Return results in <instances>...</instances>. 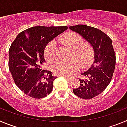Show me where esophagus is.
Instances as JSON below:
<instances>
[{
    "label": "esophagus",
    "mask_w": 127,
    "mask_h": 127,
    "mask_svg": "<svg viewBox=\"0 0 127 127\" xmlns=\"http://www.w3.org/2000/svg\"><path fill=\"white\" fill-rule=\"evenodd\" d=\"M64 77L66 79H67V80H68V81H70V79H71V77H68V76H64Z\"/></svg>",
    "instance_id": "esophagus-1"
}]
</instances>
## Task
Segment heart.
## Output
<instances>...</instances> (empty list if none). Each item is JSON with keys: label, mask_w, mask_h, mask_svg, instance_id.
I'll list each match as a JSON object with an SVG mask.
<instances>
[{"label": "heart", "mask_w": 127, "mask_h": 127, "mask_svg": "<svg viewBox=\"0 0 127 127\" xmlns=\"http://www.w3.org/2000/svg\"><path fill=\"white\" fill-rule=\"evenodd\" d=\"M59 41L62 45L72 50L70 58L76 61L57 63L53 67L55 74L70 76L79 70V64L83 69L92 65L95 59V49L89 42H83L81 35L74 32H68L63 35ZM44 57L48 62L51 64L57 60V46L54 41H51L47 44L44 51Z\"/></svg>", "instance_id": "1"}]
</instances>
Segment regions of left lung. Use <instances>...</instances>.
I'll return each instance as SVG.
<instances>
[{
  "instance_id": "8db88e82",
  "label": "left lung",
  "mask_w": 127,
  "mask_h": 127,
  "mask_svg": "<svg viewBox=\"0 0 127 127\" xmlns=\"http://www.w3.org/2000/svg\"><path fill=\"white\" fill-rule=\"evenodd\" d=\"M92 44L95 49V61L87 71L81 73L80 85L74 94L83 99H91L101 94L111 81L116 65V55L112 40L106 33L96 28L85 25L69 27Z\"/></svg>"
}]
</instances>
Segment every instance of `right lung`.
<instances>
[{
  "label": "right lung",
  "instance_id": "obj_1",
  "mask_svg": "<svg viewBox=\"0 0 127 127\" xmlns=\"http://www.w3.org/2000/svg\"><path fill=\"white\" fill-rule=\"evenodd\" d=\"M68 29L66 26H36L20 32L10 46L9 69L15 84L29 97L41 98L53 90L57 78L42 70L44 51L53 38Z\"/></svg>",
  "mask_w": 127,
  "mask_h": 127
}]
</instances>
